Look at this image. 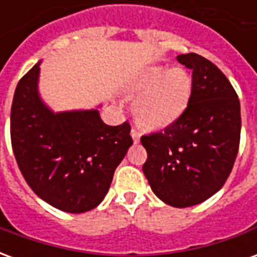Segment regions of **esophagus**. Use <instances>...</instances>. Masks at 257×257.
<instances>
[{"label": "esophagus", "instance_id": "1", "mask_svg": "<svg viewBox=\"0 0 257 257\" xmlns=\"http://www.w3.org/2000/svg\"><path fill=\"white\" fill-rule=\"evenodd\" d=\"M131 136H132V139H134L135 143H138L140 140V134H139V129L138 128H132L131 129Z\"/></svg>", "mask_w": 257, "mask_h": 257}]
</instances>
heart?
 <instances>
[{"label": "heart", "mask_w": 257, "mask_h": 257, "mask_svg": "<svg viewBox=\"0 0 257 257\" xmlns=\"http://www.w3.org/2000/svg\"><path fill=\"white\" fill-rule=\"evenodd\" d=\"M132 90L140 93L135 103V114L140 122L149 128H164L187 108L193 82L183 68L151 66L136 78Z\"/></svg>", "instance_id": "b5f03b06"}]
</instances>
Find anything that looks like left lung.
<instances>
[{"label": "left lung", "instance_id": "8db88e82", "mask_svg": "<svg viewBox=\"0 0 257 257\" xmlns=\"http://www.w3.org/2000/svg\"><path fill=\"white\" fill-rule=\"evenodd\" d=\"M193 70L187 108L167 128L140 138L151 190L165 204L187 208L217 193L231 173L239 147L237 92L215 64L197 53L179 55Z\"/></svg>", "mask_w": 257, "mask_h": 257}]
</instances>
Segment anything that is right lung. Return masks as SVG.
Returning <instances> with one entry per match:
<instances>
[{
	"label": "right lung",
	"mask_w": 257,
	"mask_h": 257,
	"mask_svg": "<svg viewBox=\"0 0 257 257\" xmlns=\"http://www.w3.org/2000/svg\"><path fill=\"white\" fill-rule=\"evenodd\" d=\"M40 63L22 77L15 90V158L40 198L64 212H88L106 197L115 168L134 145L131 125H106L96 108L53 112L38 93Z\"/></svg>",
	"instance_id": "right-lung-1"
}]
</instances>
